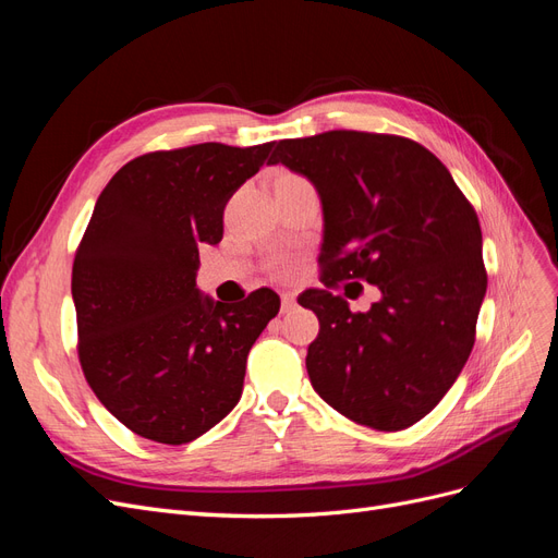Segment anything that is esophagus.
<instances>
[{
    "label": "esophagus",
    "instance_id": "34e87169",
    "mask_svg": "<svg viewBox=\"0 0 558 558\" xmlns=\"http://www.w3.org/2000/svg\"><path fill=\"white\" fill-rule=\"evenodd\" d=\"M295 307V293H281V312H291Z\"/></svg>",
    "mask_w": 558,
    "mask_h": 558
}]
</instances>
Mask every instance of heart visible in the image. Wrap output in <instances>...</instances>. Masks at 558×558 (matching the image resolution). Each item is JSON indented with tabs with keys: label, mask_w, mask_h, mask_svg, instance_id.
Wrapping results in <instances>:
<instances>
[{
	"label": "heart",
	"mask_w": 558,
	"mask_h": 558,
	"mask_svg": "<svg viewBox=\"0 0 558 558\" xmlns=\"http://www.w3.org/2000/svg\"><path fill=\"white\" fill-rule=\"evenodd\" d=\"M277 279H293L298 275V260L293 256H279L269 265Z\"/></svg>",
	"instance_id": "obj_1"
}]
</instances>
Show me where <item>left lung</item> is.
<instances>
[{"mask_svg":"<svg viewBox=\"0 0 558 558\" xmlns=\"http://www.w3.org/2000/svg\"><path fill=\"white\" fill-rule=\"evenodd\" d=\"M269 162L305 174L324 205L326 289L298 298L318 316L307 349L314 391L347 418L402 430L461 375L486 293L477 211L428 148L359 130L275 144ZM375 282L383 300L351 313L327 289Z\"/></svg>","mask_w":558,"mask_h":558,"instance_id":"left-lung-1","label":"left lung"}]
</instances>
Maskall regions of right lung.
Instances as JSON below:
<instances>
[{
  "label": "right lung",
  "mask_w": 558,
  "mask_h": 558,
  "mask_svg": "<svg viewBox=\"0 0 558 558\" xmlns=\"http://www.w3.org/2000/svg\"><path fill=\"white\" fill-rule=\"evenodd\" d=\"M272 146L150 150L97 197L72 267L78 363L97 400L146 440L185 445L216 426L279 312L269 289L240 307L195 289L197 246L221 242L228 199Z\"/></svg>",
  "instance_id": "1"
}]
</instances>
